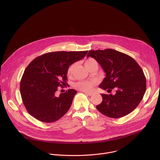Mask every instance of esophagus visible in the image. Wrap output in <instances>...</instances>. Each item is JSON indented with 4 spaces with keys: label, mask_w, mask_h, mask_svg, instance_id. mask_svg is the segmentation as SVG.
Returning <instances> with one entry per match:
<instances>
[{
    "label": "esophagus",
    "mask_w": 160,
    "mask_h": 160,
    "mask_svg": "<svg viewBox=\"0 0 160 160\" xmlns=\"http://www.w3.org/2000/svg\"><path fill=\"white\" fill-rule=\"evenodd\" d=\"M85 94L88 95V96H92L93 95V92H84Z\"/></svg>",
    "instance_id": "esophagus-1"
}]
</instances>
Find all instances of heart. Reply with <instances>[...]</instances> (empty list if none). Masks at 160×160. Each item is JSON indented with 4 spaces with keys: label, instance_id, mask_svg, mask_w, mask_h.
Returning a JSON list of instances; mask_svg holds the SVG:
<instances>
[{
    "label": "heart",
    "instance_id": "obj_1",
    "mask_svg": "<svg viewBox=\"0 0 160 160\" xmlns=\"http://www.w3.org/2000/svg\"><path fill=\"white\" fill-rule=\"evenodd\" d=\"M94 59H88L85 62V67L88 65L90 62H92L94 61ZM74 68H75V64H72L69 68H68V72H67V75L68 76H72L74 70ZM94 85V82L92 81H81L76 83L75 84V87L76 88H77L79 90L83 91V92H88V91L92 90L93 87Z\"/></svg>",
    "mask_w": 160,
    "mask_h": 160
}]
</instances>
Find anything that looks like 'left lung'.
Wrapping results in <instances>:
<instances>
[{"instance_id": "left-lung-1", "label": "left lung", "mask_w": 160, "mask_h": 160, "mask_svg": "<svg viewBox=\"0 0 160 160\" xmlns=\"http://www.w3.org/2000/svg\"><path fill=\"white\" fill-rule=\"evenodd\" d=\"M94 58L106 73L99 87L103 90L116 88V94H102V102L96 106L104 115L112 118L125 117L138 106L146 90V78L139 64L130 56L106 49L91 50L87 58Z\"/></svg>"}]
</instances>
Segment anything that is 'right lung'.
I'll use <instances>...</instances> for the list:
<instances>
[{
    "label": "right lung",
    "mask_w": 160,
    "mask_h": 160,
    "mask_svg": "<svg viewBox=\"0 0 160 160\" xmlns=\"http://www.w3.org/2000/svg\"><path fill=\"white\" fill-rule=\"evenodd\" d=\"M85 51L48 52L35 58L27 67L20 82V93L28 112L37 120L54 122L69 110L77 93L68 89L56 96L58 87L67 83V72L82 59Z\"/></svg>",
    "instance_id": "right-lung-1"
}]
</instances>
